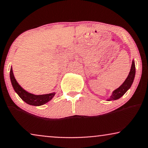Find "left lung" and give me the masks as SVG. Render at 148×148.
Listing matches in <instances>:
<instances>
[{"mask_svg":"<svg viewBox=\"0 0 148 148\" xmlns=\"http://www.w3.org/2000/svg\"><path fill=\"white\" fill-rule=\"evenodd\" d=\"M135 75V65L134 60H133L131 70L128 75V77H127L125 82H123V84L121 85L119 88L113 91L112 94H111V96H110V98H109L107 100L108 101L116 100L121 98V97H122L123 95L127 92V90H128L131 87V85H132L133 80H134Z\"/></svg>","mask_w":148,"mask_h":148,"instance_id":"8db88e82","label":"left lung"}]
</instances>
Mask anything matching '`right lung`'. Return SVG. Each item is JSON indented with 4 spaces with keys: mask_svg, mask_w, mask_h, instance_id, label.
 <instances>
[{
    "mask_svg": "<svg viewBox=\"0 0 148 148\" xmlns=\"http://www.w3.org/2000/svg\"><path fill=\"white\" fill-rule=\"evenodd\" d=\"M10 79H11L12 86H13L15 92L17 93L18 96L24 102L29 105L36 106H42V105L45 104L46 103H47L50 100H51L52 98L54 96V95H55V92L42 95H35L27 92V91H25L24 89H23L20 86V85L17 83V80L15 79L12 67L11 68V70H10Z\"/></svg>",
    "mask_w": 148,
    "mask_h": 148,
    "instance_id": "right-lung-1",
    "label": "right lung"
}]
</instances>
